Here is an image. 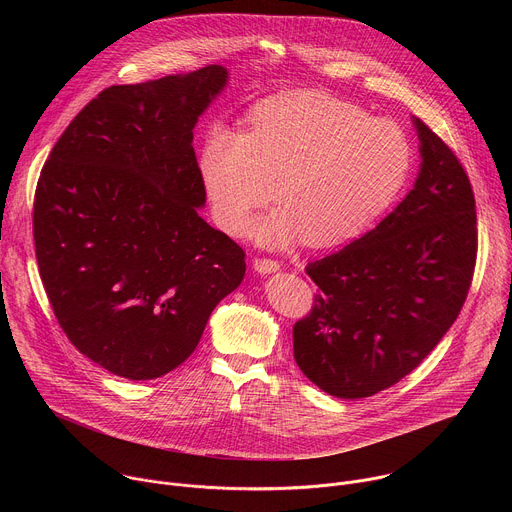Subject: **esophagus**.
I'll return each instance as SVG.
<instances>
[{
	"label": "esophagus",
	"instance_id": "1",
	"mask_svg": "<svg viewBox=\"0 0 512 512\" xmlns=\"http://www.w3.org/2000/svg\"><path fill=\"white\" fill-rule=\"evenodd\" d=\"M253 267H255V271L257 273H273V271H277L279 269V263L277 261H273V259H267V257H257L255 261H253Z\"/></svg>",
	"mask_w": 512,
	"mask_h": 512
}]
</instances>
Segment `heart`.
Listing matches in <instances>:
<instances>
[{"label": "heart", "mask_w": 512, "mask_h": 512, "mask_svg": "<svg viewBox=\"0 0 512 512\" xmlns=\"http://www.w3.org/2000/svg\"><path fill=\"white\" fill-rule=\"evenodd\" d=\"M413 164L407 133L322 93H289L257 105L247 129L214 127L200 174L216 223L243 235L257 210L281 204L257 227L259 243L304 239L324 249L367 231L395 202Z\"/></svg>", "instance_id": "1"}]
</instances>
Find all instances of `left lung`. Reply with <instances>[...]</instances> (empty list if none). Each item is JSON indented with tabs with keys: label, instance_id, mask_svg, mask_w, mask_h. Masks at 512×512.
Masks as SVG:
<instances>
[{
	"label": "left lung",
	"instance_id": "1",
	"mask_svg": "<svg viewBox=\"0 0 512 512\" xmlns=\"http://www.w3.org/2000/svg\"><path fill=\"white\" fill-rule=\"evenodd\" d=\"M413 123L421 143L413 190L373 231L306 267L320 291L294 326V358L340 399L371 397L417 369L472 285V184L450 145L421 119Z\"/></svg>",
	"mask_w": 512,
	"mask_h": 512
}]
</instances>
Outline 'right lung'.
Segmentation results:
<instances>
[{"instance_id": "obj_1", "label": "right lung", "mask_w": 512, "mask_h": 512, "mask_svg": "<svg viewBox=\"0 0 512 512\" xmlns=\"http://www.w3.org/2000/svg\"><path fill=\"white\" fill-rule=\"evenodd\" d=\"M227 68L101 91L52 148L34 194L40 277L66 338L109 373L182 364L245 277V251L198 214L192 129Z\"/></svg>"}]
</instances>
